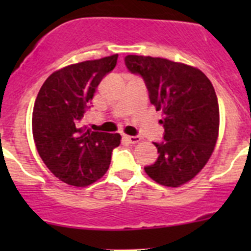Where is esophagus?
I'll list each match as a JSON object with an SVG mask.
<instances>
[{"label":"esophagus","mask_w":251,"mask_h":251,"mask_svg":"<svg viewBox=\"0 0 251 251\" xmlns=\"http://www.w3.org/2000/svg\"><path fill=\"white\" fill-rule=\"evenodd\" d=\"M124 139H126L128 143H132V145H136V143H138V142L141 141V138H139L138 136H124Z\"/></svg>","instance_id":"esophagus-1"}]
</instances>
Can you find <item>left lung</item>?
Returning <instances> with one entry per match:
<instances>
[{
    "label": "left lung",
    "mask_w": 251,
    "mask_h": 251,
    "mask_svg": "<svg viewBox=\"0 0 251 251\" xmlns=\"http://www.w3.org/2000/svg\"><path fill=\"white\" fill-rule=\"evenodd\" d=\"M128 70L141 74L150 100L162 112L165 142L153 143L159 156L145 167L157 183L179 187L205 167L219 137L220 113L214 86L200 69L163 57L128 55Z\"/></svg>",
    "instance_id": "8db88e82"
}]
</instances>
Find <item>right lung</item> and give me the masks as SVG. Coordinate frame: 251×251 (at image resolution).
Wrapping results in <instances>:
<instances>
[{
    "label": "right lung",
    "instance_id": "1",
    "mask_svg": "<svg viewBox=\"0 0 251 251\" xmlns=\"http://www.w3.org/2000/svg\"><path fill=\"white\" fill-rule=\"evenodd\" d=\"M118 54L72 64L43 84L32 110V136L40 157L55 177L84 187L105 175L119 133L79 127L104 75L117 65Z\"/></svg>",
    "mask_w": 251,
    "mask_h": 251
}]
</instances>
